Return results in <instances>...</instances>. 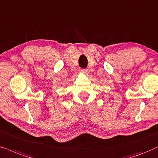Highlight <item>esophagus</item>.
<instances>
[{
  "label": "esophagus",
  "mask_w": 158,
  "mask_h": 158,
  "mask_svg": "<svg viewBox=\"0 0 158 158\" xmlns=\"http://www.w3.org/2000/svg\"><path fill=\"white\" fill-rule=\"evenodd\" d=\"M81 73H83V74H85V75H87L89 73V71L87 69H81Z\"/></svg>",
  "instance_id": "esophagus-1"
}]
</instances>
